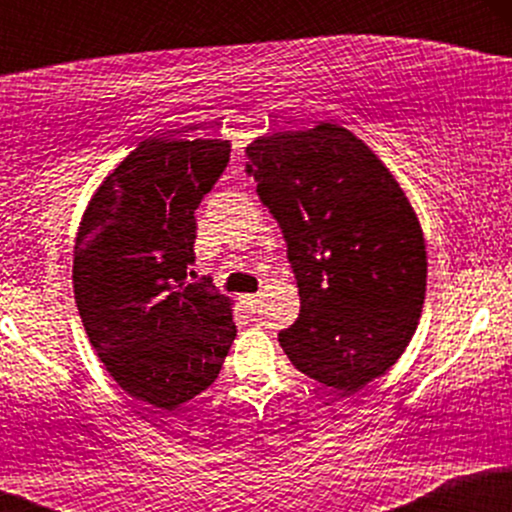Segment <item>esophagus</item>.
Instances as JSON below:
<instances>
[{"mask_svg":"<svg viewBox=\"0 0 512 512\" xmlns=\"http://www.w3.org/2000/svg\"><path fill=\"white\" fill-rule=\"evenodd\" d=\"M243 303L248 305V308L255 310L257 305H260V293H252V296H243Z\"/></svg>","mask_w":512,"mask_h":512,"instance_id":"obj_1","label":"esophagus"}]
</instances>
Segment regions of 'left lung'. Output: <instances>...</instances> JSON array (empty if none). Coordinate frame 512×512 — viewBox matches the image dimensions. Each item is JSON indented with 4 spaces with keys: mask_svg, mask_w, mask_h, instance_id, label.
<instances>
[{
    "mask_svg": "<svg viewBox=\"0 0 512 512\" xmlns=\"http://www.w3.org/2000/svg\"><path fill=\"white\" fill-rule=\"evenodd\" d=\"M245 154L301 296L281 349L308 378L358 392L395 366L419 325L421 223L385 163L332 122L257 137Z\"/></svg>",
    "mask_w": 512,
    "mask_h": 512,
    "instance_id": "obj_1",
    "label": "left lung"
}]
</instances>
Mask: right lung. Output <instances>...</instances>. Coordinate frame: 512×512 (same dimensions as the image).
Wrapping results in <instances>:
<instances>
[{
    "instance_id": "add662e5",
    "label": "right lung",
    "mask_w": 512,
    "mask_h": 512,
    "mask_svg": "<svg viewBox=\"0 0 512 512\" xmlns=\"http://www.w3.org/2000/svg\"><path fill=\"white\" fill-rule=\"evenodd\" d=\"M228 156L221 139H144L76 233L74 298L91 346L127 395L156 409L207 390L236 339L231 298L187 281L195 211Z\"/></svg>"
}]
</instances>
